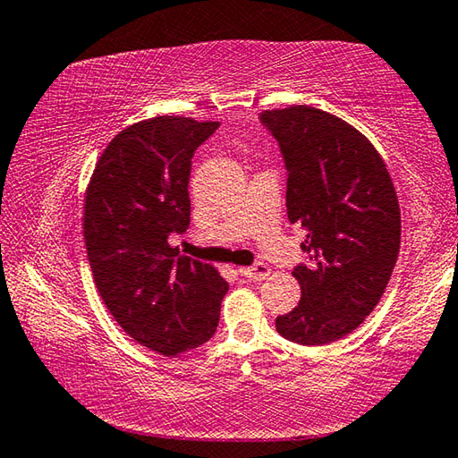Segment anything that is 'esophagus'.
Masks as SVG:
<instances>
[{
	"instance_id": "34e87169",
	"label": "esophagus",
	"mask_w": 458,
	"mask_h": 458,
	"mask_svg": "<svg viewBox=\"0 0 458 458\" xmlns=\"http://www.w3.org/2000/svg\"><path fill=\"white\" fill-rule=\"evenodd\" d=\"M238 272L242 274L244 278L254 280V282H262L270 276V268L262 262H258L254 266H242V268H238Z\"/></svg>"
}]
</instances>
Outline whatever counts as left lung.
<instances>
[{
  "label": "left lung",
  "mask_w": 458,
  "mask_h": 458,
  "mask_svg": "<svg viewBox=\"0 0 458 458\" xmlns=\"http://www.w3.org/2000/svg\"><path fill=\"white\" fill-rule=\"evenodd\" d=\"M284 156L290 224L306 238L296 266L301 302L276 318L288 340L322 346L351 335L374 310L401 248V208L377 148L351 123L312 106L264 110Z\"/></svg>",
  "instance_id": "left-lung-1"
}]
</instances>
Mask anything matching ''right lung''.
I'll list each match as a JSON object with an SVG mask.
<instances>
[{
  "instance_id": "1",
  "label": "right lung",
  "mask_w": 458,
  "mask_h": 458,
  "mask_svg": "<svg viewBox=\"0 0 458 458\" xmlns=\"http://www.w3.org/2000/svg\"><path fill=\"white\" fill-rule=\"evenodd\" d=\"M218 122L156 115L123 128L86 188L84 240L98 293L114 320L165 356L208 343L228 282L212 264L178 256L168 236L190 224L196 148Z\"/></svg>"
}]
</instances>
